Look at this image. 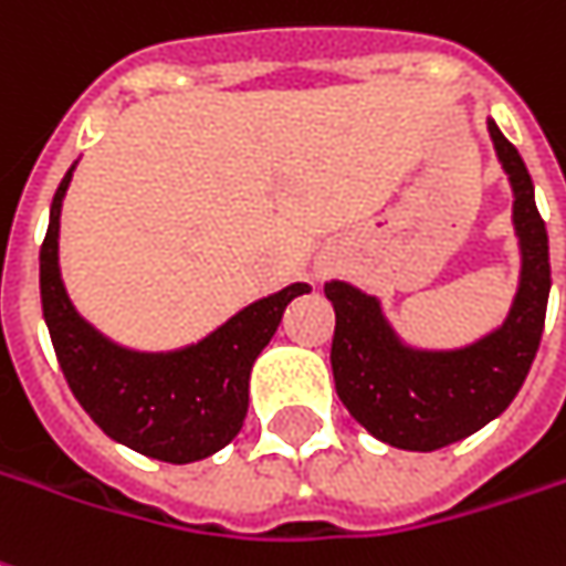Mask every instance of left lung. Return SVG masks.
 Wrapping results in <instances>:
<instances>
[{"label": "left lung", "mask_w": 566, "mask_h": 566, "mask_svg": "<svg viewBox=\"0 0 566 566\" xmlns=\"http://www.w3.org/2000/svg\"><path fill=\"white\" fill-rule=\"evenodd\" d=\"M490 136L514 186V226L524 248L521 291L509 322L474 347L418 353L402 347L375 297L344 282L325 284L334 306L332 371L347 412L396 449L433 452L471 437L511 406L536 359L552 291L548 232L517 148L490 120Z\"/></svg>", "instance_id": "1"}]
</instances>
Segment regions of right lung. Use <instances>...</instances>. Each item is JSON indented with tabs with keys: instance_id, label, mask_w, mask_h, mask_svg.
<instances>
[{
	"instance_id": "obj_1",
	"label": "right lung",
	"mask_w": 566,
	"mask_h": 566,
	"mask_svg": "<svg viewBox=\"0 0 566 566\" xmlns=\"http://www.w3.org/2000/svg\"><path fill=\"white\" fill-rule=\"evenodd\" d=\"M73 167L52 198L40 248L42 315L67 387L111 440L170 464L201 461L238 437L248 415V380L282 322L284 306L310 284H291L251 303L222 328L179 353L114 347L73 313L57 275V217Z\"/></svg>"
}]
</instances>
